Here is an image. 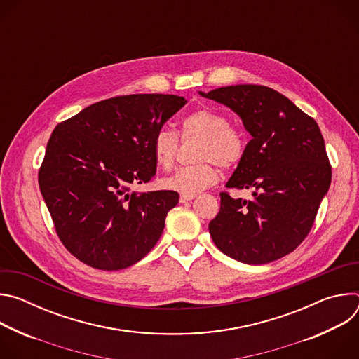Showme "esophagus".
I'll return each instance as SVG.
<instances>
[{
  "mask_svg": "<svg viewBox=\"0 0 359 359\" xmlns=\"http://www.w3.org/2000/svg\"><path fill=\"white\" fill-rule=\"evenodd\" d=\"M196 197V194H180V203H187L190 200H193Z\"/></svg>",
  "mask_w": 359,
  "mask_h": 359,
  "instance_id": "esophagus-1",
  "label": "esophagus"
}]
</instances>
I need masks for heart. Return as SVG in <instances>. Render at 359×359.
Masks as SVG:
<instances>
[{"mask_svg": "<svg viewBox=\"0 0 359 359\" xmlns=\"http://www.w3.org/2000/svg\"><path fill=\"white\" fill-rule=\"evenodd\" d=\"M182 136L184 139H200L194 166L180 168L168 177H163L161 186L182 194H197L219 180L222 168L238 165L245 153V139L243 133L229 126V119L210 108H200L187 115L182 122ZM150 149L155 162L170 169L176 161L179 149V135L170 128H161L153 135Z\"/></svg>", "mask_w": 359, "mask_h": 359, "instance_id": "obj_1", "label": "heart"}]
</instances>
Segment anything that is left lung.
Returning <instances> with one entry per match:
<instances>
[{
  "instance_id": "left-lung-1",
  "label": "left lung",
  "mask_w": 359,
  "mask_h": 359,
  "mask_svg": "<svg viewBox=\"0 0 359 359\" xmlns=\"http://www.w3.org/2000/svg\"><path fill=\"white\" fill-rule=\"evenodd\" d=\"M198 93L236 112L251 135L226 187L251 189L254 198L220 193L210 236L237 262L257 266L278 260L310 233L331 184L321 130L311 116L269 86L234 85Z\"/></svg>"
}]
</instances>
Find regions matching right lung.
<instances>
[{"label":"right lung","mask_w":359,"mask_h":359,"mask_svg":"<svg viewBox=\"0 0 359 359\" xmlns=\"http://www.w3.org/2000/svg\"><path fill=\"white\" fill-rule=\"evenodd\" d=\"M186 99L136 93L96 102L50 135L38 182L67 250L97 270L133 266L155 247L173 190L137 193L156 173L153 135Z\"/></svg>","instance_id":"1"}]
</instances>
